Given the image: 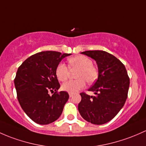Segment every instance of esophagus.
I'll return each instance as SVG.
<instances>
[{"mask_svg": "<svg viewBox=\"0 0 146 146\" xmlns=\"http://www.w3.org/2000/svg\"><path fill=\"white\" fill-rule=\"evenodd\" d=\"M69 96H70V97H72V96H73V94H69Z\"/></svg>", "mask_w": 146, "mask_h": 146, "instance_id": "34e87169", "label": "esophagus"}]
</instances>
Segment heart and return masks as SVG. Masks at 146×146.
I'll return each instance as SVG.
<instances>
[{"instance_id":"obj_1","label":"heart","mask_w":146,"mask_h":146,"mask_svg":"<svg viewBox=\"0 0 146 146\" xmlns=\"http://www.w3.org/2000/svg\"><path fill=\"white\" fill-rule=\"evenodd\" d=\"M68 67L66 64L60 63L56 68V76L59 80L64 82L70 75V70H78L76 73L77 80H69L61 86L64 91L70 94L78 92L85 88L86 81L92 83L98 78L99 72L93 65V61L90 58L84 55H77L68 59Z\"/></svg>"}]
</instances>
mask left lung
Returning a JSON list of instances; mask_svg holds the SVG:
<instances>
[{"mask_svg":"<svg viewBox=\"0 0 146 146\" xmlns=\"http://www.w3.org/2000/svg\"><path fill=\"white\" fill-rule=\"evenodd\" d=\"M82 54L96 61L99 77L88 90L94 92L95 96L80 94L82 99L78 110L87 122L103 125L115 117L125 105L129 78L125 65L111 54L102 50H90Z\"/></svg>","mask_w":146,"mask_h":146,"instance_id":"8db88e82","label":"left lung"}]
</instances>
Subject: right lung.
Listing matches in <instances>:
<instances>
[{"label":"right lung","instance_id":"right-lung-1","mask_svg":"<svg viewBox=\"0 0 146 146\" xmlns=\"http://www.w3.org/2000/svg\"><path fill=\"white\" fill-rule=\"evenodd\" d=\"M68 55L55 51L40 52L29 56L18 68L14 80L18 101L36 123L48 125L62 113L69 95L67 92H58L60 85L56 68ZM50 91H55L52 97L48 94Z\"/></svg>","mask_w":146,"mask_h":146}]
</instances>
